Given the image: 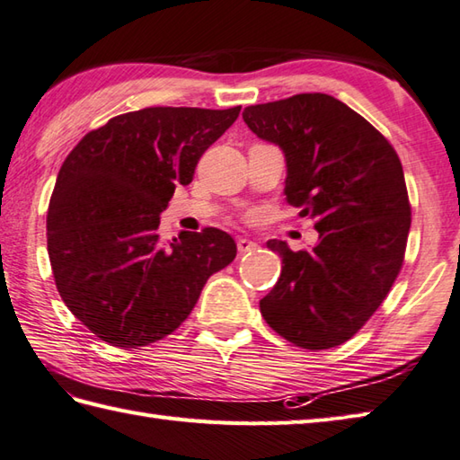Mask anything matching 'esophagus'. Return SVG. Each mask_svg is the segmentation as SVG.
<instances>
[{
  "label": "esophagus",
  "mask_w": 460,
  "mask_h": 460,
  "mask_svg": "<svg viewBox=\"0 0 460 460\" xmlns=\"http://www.w3.org/2000/svg\"><path fill=\"white\" fill-rule=\"evenodd\" d=\"M259 245L255 241H249V239H237V249L239 253H251V251H255Z\"/></svg>",
  "instance_id": "esophagus-1"
}]
</instances>
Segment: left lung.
Here are the masks:
<instances>
[{
  "label": "left lung",
  "mask_w": 460,
  "mask_h": 460,
  "mask_svg": "<svg viewBox=\"0 0 460 460\" xmlns=\"http://www.w3.org/2000/svg\"><path fill=\"white\" fill-rule=\"evenodd\" d=\"M243 121L283 151L287 201L319 231L317 245L296 253L285 241H267L281 257V275L261 299V314L296 347H337L371 319L402 267L411 205L399 155L327 93L249 105Z\"/></svg>",
  "instance_id": "left-lung-1"
}]
</instances>
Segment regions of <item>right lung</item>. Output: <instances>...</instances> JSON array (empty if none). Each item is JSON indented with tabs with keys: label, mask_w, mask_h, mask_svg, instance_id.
I'll return each mask as SVG.
<instances>
[{
	"label": "right lung",
	"mask_w": 460,
	"mask_h": 460,
	"mask_svg": "<svg viewBox=\"0 0 460 460\" xmlns=\"http://www.w3.org/2000/svg\"><path fill=\"white\" fill-rule=\"evenodd\" d=\"M241 107H147L89 131L59 169L48 209V253L63 303L113 347L171 335L213 273L237 255L207 227L159 237V215Z\"/></svg>",
	"instance_id": "1"
}]
</instances>
